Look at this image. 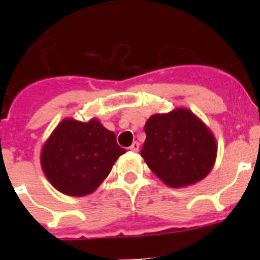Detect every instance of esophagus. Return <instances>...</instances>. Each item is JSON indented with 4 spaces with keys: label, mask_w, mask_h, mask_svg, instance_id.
<instances>
[{
    "label": "esophagus",
    "mask_w": 260,
    "mask_h": 260,
    "mask_svg": "<svg viewBox=\"0 0 260 260\" xmlns=\"http://www.w3.org/2000/svg\"><path fill=\"white\" fill-rule=\"evenodd\" d=\"M130 151H133V152H138V151H139V143H138V142H134V143L130 146Z\"/></svg>",
    "instance_id": "1"
}]
</instances>
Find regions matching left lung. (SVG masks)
<instances>
[{
    "label": "left lung",
    "instance_id": "left-lung-1",
    "mask_svg": "<svg viewBox=\"0 0 260 260\" xmlns=\"http://www.w3.org/2000/svg\"><path fill=\"white\" fill-rule=\"evenodd\" d=\"M144 132L147 137L141 155L165 185H192L212 169L217 153L216 139L189 109L153 114L144 125Z\"/></svg>",
    "mask_w": 260,
    "mask_h": 260
}]
</instances>
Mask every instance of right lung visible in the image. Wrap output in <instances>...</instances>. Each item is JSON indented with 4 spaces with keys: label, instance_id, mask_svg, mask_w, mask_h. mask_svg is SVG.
Segmentation results:
<instances>
[{
    "label": "right lung",
    "instance_id": "1",
    "mask_svg": "<svg viewBox=\"0 0 260 260\" xmlns=\"http://www.w3.org/2000/svg\"><path fill=\"white\" fill-rule=\"evenodd\" d=\"M125 152L117 144L116 134L98 119L80 122L66 118L45 142L40 161L45 177L58 191L83 197L98 189Z\"/></svg>",
    "mask_w": 260,
    "mask_h": 260
}]
</instances>
